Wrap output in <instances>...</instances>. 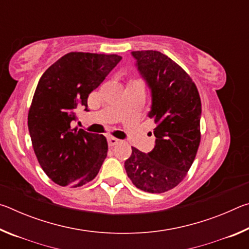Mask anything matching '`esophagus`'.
<instances>
[{
    "label": "esophagus",
    "mask_w": 249,
    "mask_h": 249,
    "mask_svg": "<svg viewBox=\"0 0 249 249\" xmlns=\"http://www.w3.org/2000/svg\"><path fill=\"white\" fill-rule=\"evenodd\" d=\"M119 140H117V138H114V137H108L107 138V144H108V146L109 147H113V146H115L116 144H119Z\"/></svg>",
    "instance_id": "34e87169"
}]
</instances>
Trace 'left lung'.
Segmentation results:
<instances>
[{
  "label": "left lung",
  "mask_w": 249,
  "mask_h": 249,
  "mask_svg": "<svg viewBox=\"0 0 249 249\" xmlns=\"http://www.w3.org/2000/svg\"><path fill=\"white\" fill-rule=\"evenodd\" d=\"M151 90L149 119L156 124L155 148L148 154L132 147L125 170L134 185L149 193L177 187L195 161L201 141V99L190 75L156 50L132 52Z\"/></svg>",
  "instance_id": "left-lung-1"
}]
</instances>
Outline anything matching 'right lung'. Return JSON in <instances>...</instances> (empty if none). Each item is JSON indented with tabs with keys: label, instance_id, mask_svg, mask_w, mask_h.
<instances>
[{
	"label": "right lung",
	"instance_id": "1",
	"mask_svg": "<svg viewBox=\"0 0 249 249\" xmlns=\"http://www.w3.org/2000/svg\"><path fill=\"white\" fill-rule=\"evenodd\" d=\"M119 54L73 52L45 71L28 111L34 151L54 183L71 188L93 180L107 155L103 135L71 127L75 109L86 107L88 96L119 64Z\"/></svg>",
	"mask_w": 249,
	"mask_h": 249
}]
</instances>
